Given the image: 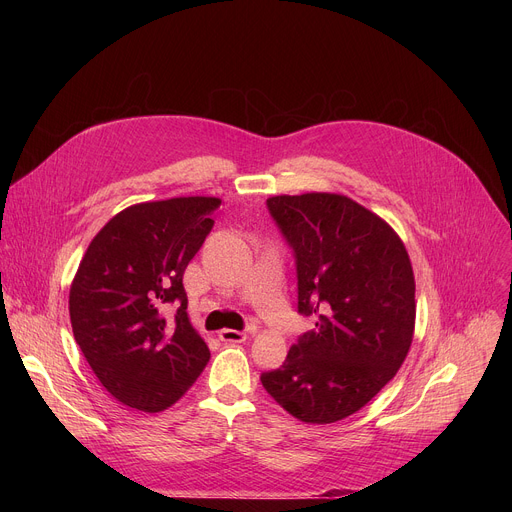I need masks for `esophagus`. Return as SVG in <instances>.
Segmentation results:
<instances>
[{
    "mask_svg": "<svg viewBox=\"0 0 512 512\" xmlns=\"http://www.w3.org/2000/svg\"><path fill=\"white\" fill-rule=\"evenodd\" d=\"M218 338H221L223 342H245L247 340V332L225 328V330L218 332Z\"/></svg>",
    "mask_w": 512,
    "mask_h": 512,
    "instance_id": "obj_1",
    "label": "esophagus"
}]
</instances>
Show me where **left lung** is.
Instances as JSON below:
<instances>
[{
    "label": "left lung",
    "instance_id": "8db88e82",
    "mask_svg": "<svg viewBox=\"0 0 512 512\" xmlns=\"http://www.w3.org/2000/svg\"><path fill=\"white\" fill-rule=\"evenodd\" d=\"M294 249L298 312L316 330L289 348L265 391L306 423H334L367 405L401 369L415 330V277L399 235L348 196H271Z\"/></svg>",
    "mask_w": 512,
    "mask_h": 512
}]
</instances>
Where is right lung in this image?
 I'll return each instance as SVG.
<instances>
[{
    "label": "right lung",
    "mask_w": 512,
    "mask_h": 512,
    "mask_svg": "<svg viewBox=\"0 0 512 512\" xmlns=\"http://www.w3.org/2000/svg\"><path fill=\"white\" fill-rule=\"evenodd\" d=\"M218 206L212 196L133 204L95 235L72 279V334L101 385L131 409H168L210 358L190 324L182 277ZM168 305L177 308L170 319Z\"/></svg>",
    "instance_id": "1"
}]
</instances>
